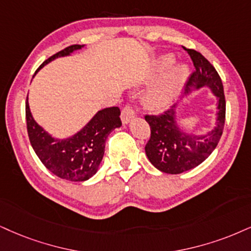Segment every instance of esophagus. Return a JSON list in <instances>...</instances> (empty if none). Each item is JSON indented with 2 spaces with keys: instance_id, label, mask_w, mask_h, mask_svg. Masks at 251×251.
I'll return each instance as SVG.
<instances>
[{
  "instance_id": "esophagus-1",
  "label": "esophagus",
  "mask_w": 251,
  "mask_h": 251,
  "mask_svg": "<svg viewBox=\"0 0 251 251\" xmlns=\"http://www.w3.org/2000/svg\"><path fill=\"white\" fill-rule=\"evenodd\" d=\"M134 117H135V111L132 109V107L130 104H126V106L123 107L122 113H121V119H122L123 125H126V123L130 122Z\"/></svg>"
}]
</instances>
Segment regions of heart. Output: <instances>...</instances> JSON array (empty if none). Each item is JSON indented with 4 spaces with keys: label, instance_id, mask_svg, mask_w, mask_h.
<instances>
[{
    "label": "heart",
    "instance_id": "heart-1",
    "mask_svg": "<svg viewBox=\"0 0 251 251\" xmlns=\"http://www.w3.org/2000/svg\"><path fill=\"white\" fill-rule=\"evenodd\" d=\"M172 55H164L158 61V67L160 71H166L172 66L173 64ZM188 69L185 65H177L170 71V73L164 80L162 85L151 91L147 97V106L151 109H163L168 107L175 99L179 89L182 87L188 78Z\"/></svg>",
    "mask_w": 251,
    "mask_h": 251
}]
</instances>
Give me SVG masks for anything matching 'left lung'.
<instances>
[{
    "mask_svg": "<svg viewBox=\"0 0 251 251\" xmlns=\"http://www.w3.org/2000/svg\"><path fill=\"white\" fill-rule=\"evenodd\" d=\"M184 49L196 67L185 85L184 94L187 95L194 88L205 86L211 88L218 98V117L212 130L198 136L180 130L176 119V106L159 115H145L151 131L150 140L145 145V153L154 168L170 175L194 169L208 158L220 141L226 120V100L220 75L200 52Z\"/></svg>",
    "mask_w": 251,
    "mask_h": 251,
    "instance_id": "obj_1",
    "label": "left lung"
}]
</instances>
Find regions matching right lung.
Segmentation results:
<instances>
[{
    "mask_svg": "<svg viewBox=\"0 0 251 251\" xmlns=\"http://www.w3.org/2000/svg\"><path fill=\"white\" fill-rule=\"evenodd\" d=\"M83 45H71L46 59L40 70L55 58L69 55ZM120 108L109 107L99 110L79 132L66 140H58L48 134L33 120L25 102L26 128L30 143L40 162L53 175L70 181H85L95 175L104 153L108 135L122 126Z\"/></svg>",
    "mask_w": 251,
    "mask_h": 251,
    "instance_id": "obj_1",
    "label": "right lung"
}]
</instances>
